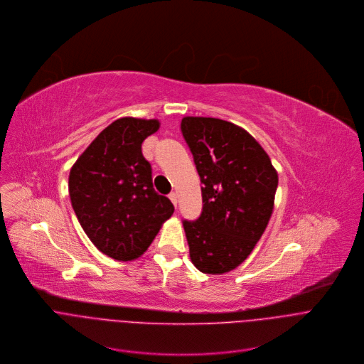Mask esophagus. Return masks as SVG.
<instances>
[{
    "instance_id": "esophagus-1",
    "label": "esophagus",
    "mask_w": 364,
    "mask_h": 364,
    "mask_svg": "<svg viewBox=\"0 0 364 364\" xmlns=\"http://www.w3.org/2000/svg\"><path fill=\"white\" fill-rule=\"evenodd\" d=\"M169 198H171L172 203H173V205H175V208H176V206H178V195L173 192V193H171V195H169Z\"/></svg>"
}]
</instances>
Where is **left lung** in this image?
<instances>
[{
    "label": "left lung",
    "mask_w": 364,
    "mask_h": 364,
    "mask_svg": "<svg viewBox=\"0 0 364 364\" xmlns=\"http://www.w3.org/2000/svg\"><path fill=\"white\" fill-rule=\"evenodd\" d=\"M182 134L202 182V212L183 221L193 265L224 274L242 264L274 209L278 175L261 144L242 127L215 117L186 116Z\"/></svg>",
    "instance_id": "left-lung-1"
}]
</instances>
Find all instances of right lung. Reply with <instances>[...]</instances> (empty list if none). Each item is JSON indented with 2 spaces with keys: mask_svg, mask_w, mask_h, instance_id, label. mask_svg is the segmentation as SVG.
Listing matches in <instances>:
<instances>
[{
  "mask_svg": "<svg viewBox=\"0 0 364 364\" xmlns=\"http://www.w3.org/2000/svg\"><path fill=\"white\" fill-rule=\"evenodd\" d=\"M159 126L156 119H117L70 171L71 206L95 247L110 258L140 257L175 210L154 189L151 164L141 155L143 140Z\"/></svg>",
  "mask_w": 364,
  "mask_h": 364,
  "instance_id": "1",
  "label": "right lung"
}]
</instances>
